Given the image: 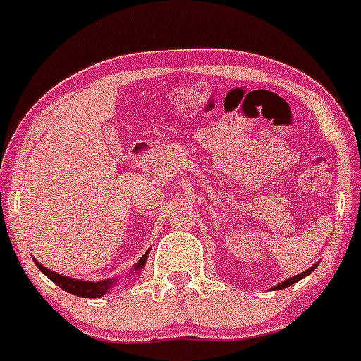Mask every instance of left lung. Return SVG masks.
Wrapping results in <instances>:
<instances>
[{
	"label": "left lung",
	"mask_w": 361,
	"mask_h": 361,
	"mask_svg": "<svg viewBox=\"0 0 361 361\" xmlns=\"http://www.w3.org/2000/svg\"><path fill=\"white\" fill-rule=\"evenodd\" d=\"M316 265H318V262H316L314 265H311V267H309L307 271L300 272V274L293 276V278H288V279H285V281H283V283H279V285H276L274 288H272V290H283V288H288V286L295 285V283H297V281H300L302 278H305V276H309V274H311V272L314 271V269H316Z\"/></svg>",
	"instance_id": "left-lung-1"
}]
</instances>
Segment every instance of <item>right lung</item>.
<instances>
[{"instance_id": "add662e5", "label": "right lung", "mask_w": 361, "mask_h": 361, "mask_svg": "<svg viewBox=\"0 0 361 361\" xmlns=\"http://www.w3.org/2000/svg\"><path fill=\"white\" fill-rule=\"evenodd\" d=\"M148 253H150V250H148L147 253L140 258V262L134 265V269L130 271V274H137V272L143 271L145 264H147ZM35 264H36V267H38L39 271L47 276V278L52 279V281L56 283L59 288H63L64 292H68L71 295H76V297H83V298L103 297V295H106L113 288V286L116 285V279H103V281H83V279H75V278H68V276H63V274H57V272L50 271V269H47L45 265H42L39 262H36V260H35Z\"/></svg>"}]
</instances>
